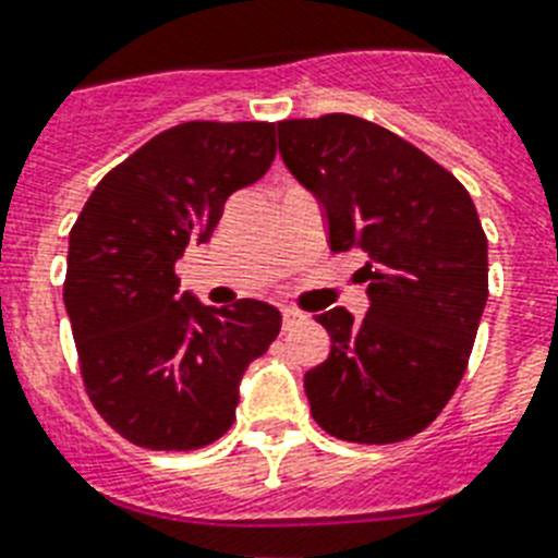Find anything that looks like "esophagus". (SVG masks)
I'll return each instance as SVG.
<instances>
[{"mask_svg": "<svg viewBox=\"0 0 558 558\" xmlns=\"http://www.w3.org/2000/svg\"><path fill=\"white\" fill-rule=\"evenodd\" d=\"M301 318H304V315L298 313V310H283V313H280V324H283V330H292V327H295Z\"/></svg>", "mask_w": 558, "mask_h": 558, "instance_id": "1", "label": "esophagus"}]
</instances>
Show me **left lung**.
I'll return each mask as SVG.
<instances>
[{"label": "left lung", "instance_id": "obj_1", "mask_svg": "<svg viewBox=\"0 0 558 558\" xmlns=\"http://www.w3.org/2000/svg\"><path fill=\"white\" fill-rule=\"evenodd\" d=\"M292 177L327 208L330 248L367 254L371 310L315 315L330 356L306 371L315 423L348 442H399L437 420L466 373L489 295L486 234L449 170L367 118L278 124Z\"/></svg>", "mask_w": 558, "mask_h": 558}]
</instances>
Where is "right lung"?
Segmentation results:
<instances>
[{
	"label": "right lung",
	"mask_w": 558,
	"mask_h": 558,
	"mask_svg": "<svg viewBox=\"0 0 558 558\" xmlns=\"http://www.w3.org/2000/svg\"><path fill=\"white\" fill-rule=\"evenodd\" d=\"M269 121H185L92 191L69 234L63 301L83 388L124 440L193 451L234 423L236 385L278 339L275 306L179 295L177 260L214 234L226 199L269 170Z\"/></svg>",
	"instance_id": "1"
}]
</instances>
